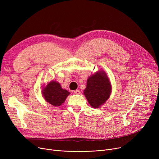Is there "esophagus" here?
<instances>
[{
	"instance_id": "34e87169",
	"label": "esophagus",
	"mask_w": 159,
	"mask_h": 159,
	"mask_svg": "<svg viewBox=\"0 0 159 159\" xmlns=\"http://www.w3.org/2000/svg\"><path fill=\"white\" fill-rule=\"evenodd\" d=\"M73 92H74L75 94H80V91L79 90V89H77V90H75Z\"/></svg>"
}]
</instances>
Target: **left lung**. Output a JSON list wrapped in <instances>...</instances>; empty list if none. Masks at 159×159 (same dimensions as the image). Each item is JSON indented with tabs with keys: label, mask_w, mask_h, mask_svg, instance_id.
Instances as JSON below:
<instances>
[{
	"label": "left lung",
	"mask_w": 159,
	"mask_h": 159,
	"mask_svg": "<svg viewBox=\"0 0 159 159\" xmlns=\"http://www.w3.org/2000/svg\"><path fill=\"white\" fill-rule=\"evenodd\" d=\"M84 94L93 107H98L109 98L111 91V84L105 72H98L87 80Z\"/></svg>",
	"instance_id": "left-lung-1"
}]
</instances>
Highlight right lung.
Wrapping results in <instances>:
<instances>
[{
    "instance_id": "obj_1",
    "label": "right lung",
    "mask_w": 159,
    "mask_h": 159,
    "mask_svg": "<svg viewBox=\"0 0 159 159\" xmlns=\"http://www.w3.org/2000/svg\"><path fill=\"white\" fill-rule=\"evenodd\" d=\"M70 94L68 91L61 88L59 83L55 81L50 82L43 90L46 101L55 106L62 105Z\"/></svg>"
}]
</instances>
